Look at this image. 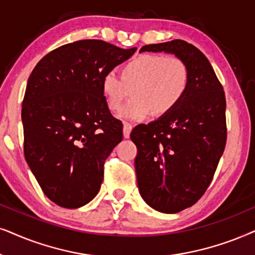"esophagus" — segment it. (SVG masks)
I'll list each match as a JSON object with an SVG mask.
<instances>
[{
    "mask_svg": "<svg viewBox=\"0 0 255 255\" xmlns=\"http://www.w3.org/2000/svg\"><path fill=\"white\" fill-rule=\"evenodd\" d=\"M131 129H133V126H131L130 124H128V122H125L124 124V136L126 138L129 137Z\"/></svg>",
    "mask_w": 255,
    "mask_h": 255,
    "instance_id": "esophagus-1",
    "label": "esophagus"
}]
</instances>
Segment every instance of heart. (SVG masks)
I'll return each instance as SVG.
<instances>
[{
    "label": "heart",
    "mask_w": 255,
    "mask_h": 255,
    "mask_svg": "<svg viewBox=\"0 0 255 255\" xmlns=\"http://www.w3.org/2000/svg\"><path fill=\"white\" fill-rule=\"evenodd\" d=\"M189 85V70L177 57L140 54L121 67V76L113 71L101 79V92L112 112L124 101L134 98L119 113L126 120H143L152 112L155 117L168 114L184 97Z\"/></svg>",
    "instance_id": "1"
}]
</instances>
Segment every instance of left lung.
Returning a JSON list of instances; mask_svg holds the SVG:
<instances>
[{"mask_svg": "<svg viewBox=\"0 0 255 255\" xmlns=\"http://www.w3.org/2000/svg\"><path fill=\"white\" fill-rule=\"evenodd\" d=\"M145 51L175 54L189 70L181 103L130 133L141 197L156 211L177 213L204 195L225 149V93L209 59L192 44L175 39L142 46L140 52Z\"/></svg>", "mask_w": 255, "mask_h": 255, "instance_id": "obj_1", "label": "left lung"}]
</instances>
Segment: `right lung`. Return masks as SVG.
Returning a JSON list of instances; mask_svg holds the SVG:
<instances>
[{
	"label": "right lung",
	"instance_id": "obj_1",
	"mask_svg": "<svg viewBox=\"0 0 255 255\" xmlns=\"http://www.w3.org/2000/svg\"><path fill=\"white\" fill-rule=\"evenodd\" d=\"M99 39L51 51L30 74L22 104L24 156L50 201L77 209L98 195L104 164L122 140L101 79L133 56Z\"/></svg>",
	"mask_w": 255,
	"mask_h": 255
}]
</instances>
